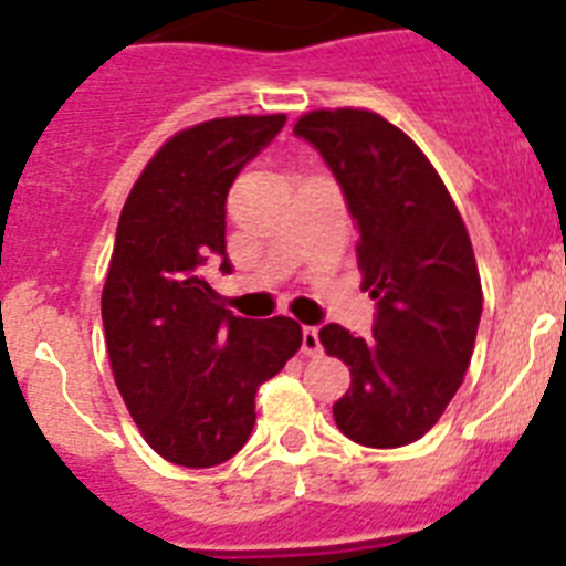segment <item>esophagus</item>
<instances>
[{
  "mask_svg": "<svg viewBox=\"0 0 566 566\" xmlns=\"http://www.w3.org/2000/svg\"><path fill=\"white\" fill-rule=\"evenodd\" d=\"M319 334L314 326H303V354H308V357H314V354H319Z\"/></svg>",
  "mask_w": 566,
  "mask_h": 566,
  "instance_id": "1",
  "label": "esophagus"
}]
</instances>
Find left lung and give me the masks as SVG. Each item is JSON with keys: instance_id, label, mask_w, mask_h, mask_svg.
I'll list each match as a JSON object with an SVG mask.
<instances>
[{"instance_id": "obj_1", "label": "left lung", "mask_w": 566, "mask_h": 566, "mask_svg": "<svg viewBox=\"0 0 566 566\" xmlns=\"http://www.w3.org/2000/svg\"><path fill=\"white\" fill-rule=\"evenodd\" d=\"M337 178L357 221L371 337L328 323L319 343L352 368L334 402L339 431L402 448L431 431L473 357L482 280L468 229L422 149L371 109H314L294 124Z\"/></svg>"}]
</instances>
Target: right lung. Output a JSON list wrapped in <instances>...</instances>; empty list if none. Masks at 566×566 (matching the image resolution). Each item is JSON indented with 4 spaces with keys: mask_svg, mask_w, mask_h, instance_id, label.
Masks as SVG:
<instances>
[{
    "mask_svg": "<svg viewBox=\"0 0 566 566\" xmlns=\"http://www.w3.org/2000/svg\"><path fill=\"white\" fill-rule=\"evenodd\" d=\"M286 115H234L172 135L135 181L102 292L109 365L129 417L167 462L214 468L247 444L254 394L297 354L292 317H234L203 277L227 254V195Z\"/></svg>",
    "mask_w": 566,
    "mask_h": 566,
    "instance_id": "add662e5",
    "label": "right lung"
}]
</instances>
